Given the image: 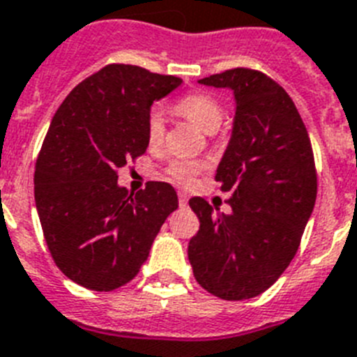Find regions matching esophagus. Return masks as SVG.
<instances>
[{
  "instance_id": "esophagus-1",
  "label": "esophagus",
  "mask_w": 357,
  "mask_h": 357,
  "mask_svg": "<svg viewBox=\"0 0 357 357\" xmlns=\"http://www.w3.org/2000/svg\"><path fill=\"white\" fill-rule=\"evenodd\" d=\"M178 199H179V204H181V206H187L188 196H187V194H185V192H179Z\"/></svg>"
}]
</instances>
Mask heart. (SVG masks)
Instances as JSON below:
<instances>
[{"label":"heart","instance_id":"1","mask_svg":"<svg viewBox=\"0 0 357 357\" xmlns=\"http://www.w3.org/2000/svg\"><path fill=\"white\" fill-rule=\"evenodd\" d=\"M174 111L181 116L196 123L204 132H213L222 122L221 104L206 93H188L174 104ZM165 136V119L158 107L149 113L147 119V140L151 145H160ZM203 169L201 163L190 160H176L170 163L169 172L181 183H190Z\"/></svg>","mask_w":357,"mask_h":357}]
</instances>
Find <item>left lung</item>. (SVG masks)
<instances>
[{
  "instance_id": "left-lung-1",
  "label": "left lung",
  "mask_w": 357,
  "mask_h": 357,
  "mask_svg": "<svg viewBox=\"0 0 357 357\" xmlns=\"http://www.w3.org/2000/svg\"><path fill=\"white\" fill-rule=\"evenodd\" d=\"M199 84L234 91V127L215 174L221 190L231 192V212L203 197L188 201L199 217L188 260L213 296L253 298L286 271L314 208L311 140L286 89L264 73L235 68Z\"/></svg>"
}]
</instances>
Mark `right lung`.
Returning <instances> with one entry per match:
<instances>
[{
  "label": "right lung",
  "mask_w": 357,
  "mask_h": 357,
  "mask_svg": "<svg viewBox=\"0 0 357 357\" xmlns=\"http://www.w3.org/2000/svg\"><path fill=\"white\" fill-rule=\"evenodd\" d=\"M178 86V77L109 64L82 80L52 119L33 194L50 253L79 286L113 291L132 280L178 208L169 183L129 194L116 174L147 151L151 105Z\"/></svg>",
  "instance_id": "add662e5"
}]
</instances>
